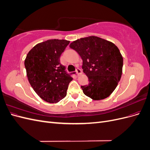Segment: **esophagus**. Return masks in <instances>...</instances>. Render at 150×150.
I'll return each instance as SVG.
<instances>
[{
    "label": "esophagus",
    "mask_w": 150,
    "mask_h": 150,
    "mask_svg": "<svg viewBox=\"0 0 150 150\" xmlns=\"http://www.w3.org/2000/svg\"><path fill=\"white\" fill-rule=\"evenodd\" d=\"M76 71L77 75H78V76H79V75H81V74H82V70L80 69L79 68H77Z\"/></svg>",
    "instance_id": "34e87169"
}]
</instances>
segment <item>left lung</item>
<instances>
[{"mask_svg": "<svg viewBox=\"0 0 150 150\" xmlns=\"http://www.w3.org/2000/svg\"><path fill=\"white\" fill-rule=\"evenodd\" d=\"M83 59L82 68L89 84L81 86L84 94L101 100L114 91L122 75L123 59L115 44L96 36L81 38L70 44Z\"/></svg>", "mask_w": 150, "mask_h": 150, "instance_id": "8db88e82", "label": "left lung"}]
</instances>
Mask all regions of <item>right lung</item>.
<instances>
[{
  "label": "right lung",
  "instance_id": "add662e5",
  "mask_svg": "<svg viewBox=\"0 0 150 150\" xmlns=\"http://www.w3.org/2000/svg\"><path fill=\"white\" fill-rule=\"evenodd\" d=\"M69 42L64 39L47 40L36 44L26 56L24 65L29 82L45 101L56 103L66 96L72 78L61 64L60 56Z\"/></svg>",
  "mask_w": 150,
  "mask_h": 150
}]
</instances>
